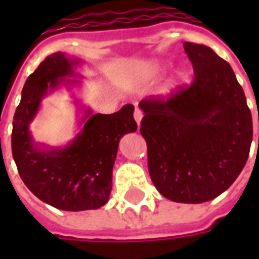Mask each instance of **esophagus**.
<instances>
[{"label":"esophagus","instance_id":"esophagus-1","mask_svg":"<svg viewBox=\"0 0 259 259\" xmlns=\"http://www.w3.org/2000/svg\"><path fill=\"white\" fill-rule=\"evenodd\" d=\"M142 115H144V113H142V110L141 109H137V107H136V110H134V119H136V122H137L138 125H140V122H141Z\"/></svg>","mask_w":259,"mask_h":259}]
</instances>
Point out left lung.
I'll list each match as a JSON object with an SVG mask.
<instances>
[{"label":"left lung","mask_w":259,"mask_h":259,"mask_svg":"<svg viewBox=\"0 0 259 259\" xmlns=\"http://www.w3.org/2000/svg\"><path fill=\"white\" fill-rule=\"evenodd\" d=\"M193 80L140 102L148 169L162 196L204 203L239 176L253 140L251 113L229 63L211 48L184 42Z\"/></svg>","instance_id":"obj_1"}]
</instances>
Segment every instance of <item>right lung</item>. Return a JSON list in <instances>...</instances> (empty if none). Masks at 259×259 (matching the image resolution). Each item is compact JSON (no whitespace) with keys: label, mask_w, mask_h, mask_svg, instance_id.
I'll return each instance as SVG.
<instances>
[{"label":"right lung","mask_w":259,"mask_h":259,"mask_svg":"<svg viewBox=\"0 0 259 259\" xmlns=\"http://www.w3.org/2000/svg\"><path fill=\"white\" fill-rule=\"evenodd\" d=\"M60 52L47 56L26 79L12 130V153L24 184L40 200L64 211L95 209L107 203L118 144L136 132L133 105L114 114H94L70 146L41 152L34 148L28 125L42 95L72 74V64Z\"/></svg>","instance_id":"add662e5"}]
</instances>
